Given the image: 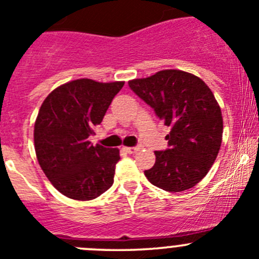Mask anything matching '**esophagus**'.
Segmentation results:
<instances>
[{"label":"esophagus","mask_w":259,"mask_h":259,"mask_svg":"<svg viewBox=\"0 0 259 259\" xmlns=\"http://www.w3.org/2000/svg\"><path fill=\"white\" fill-rule=\"evenodd\" d=\"M124 151L128 152V154H135V152L139 151V147H135V146H132V147H124Z\"/></svg>","instance_id":"34e87169"}]
</instances>
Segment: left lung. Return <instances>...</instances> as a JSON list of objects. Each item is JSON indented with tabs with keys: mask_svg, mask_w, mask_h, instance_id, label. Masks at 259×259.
<instances>
[{
	"mask_svg": "<svg viewBox=\"0 0 259 259\" xmlns=\"http://www.w3.org/2000/svg\"><path fill=\"white\" fill-rule=\"evenodd\" d=\"M128 86L170 128L168 149L155 151L146 178L166 192L196 186L212 166L223 140V115L212 91L199 77L179 70L159 71Z\"/></svg>",
	"mask_w": 259,
	"mask_h": 259,
	"instance_id": "1",
	"label": "left lung"
}]
</instances>
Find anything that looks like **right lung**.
<instances>
[{"label": "right lung", "instance_id": "obj_1", "mask_svg": "<svg viewBox=\"0 0 259 259\" xmlns=\"http://www.w3.org/2000/svg\"><path fill=\"white\" fill-rule=\"evenodd\" d=\"M123 85L70 81L54 89L39 109L34 125L36 157L54 188L68 198L94 199L114 182L119 150L93 146L89 137Z\"/></svg>", "mask_w": 259, "mask_h": 259}]
</instances>
